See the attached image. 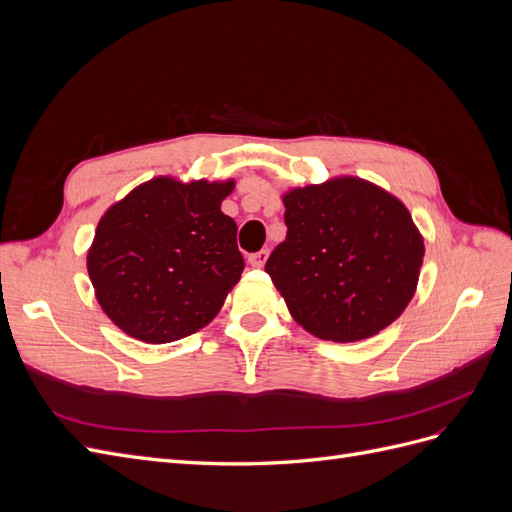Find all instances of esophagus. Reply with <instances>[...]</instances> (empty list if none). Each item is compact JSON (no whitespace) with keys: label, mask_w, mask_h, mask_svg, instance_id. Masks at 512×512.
Instances as JSON below:
<instances>
[{"label":"esophagus","mask_w":512,"mask_h":512,"mask_svg":"<svg viewBox=\"0 0 512 512\" xmlns=\"http://www.w3.org/2000/svg\"><path fill=\"white\" fill-rule=\"evenodd\" d=\"M267 258H269V250H260V252H256V254H252L250 258H247V262H250L254 269H260V267H265Z\"/></svg>","instance_id":"1"}]
</instances>
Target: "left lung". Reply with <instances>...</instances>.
Segmentation results:
<instances>
[{
  "instance_id": "1",
  "label": "left lung",
  "mask_w": 512,
  "mask_h": 512,
  "mask_svg": "<svg viewBox=\"0 0 512 512\" xmlns=\"http://www.w3.org/2000/svg\"><path fill=\"white\" fill-rule=\"evenodd\" d=\"M286 241L265 271L290 316L327 342H361L412 301L425 245L399 198L359 177L282 196Z\"/></svg>"
}]
</instances>
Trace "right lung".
I'll return each mask as SVG.
<instances>
[{
  "label": "right lung",
  "instance_id": "1",
  "mask_svg": "<svg viewBox=\"0 0 512 512\" xmlns=\"http://www.w3.org/2000/svg\"><path fill=\"white\" fill-rule=\"evenodd\" d=\"M235 181L156 177L102 215L87 273L104 314L145 344L188 337L218 316L243 273L237 224L222 213Z\"/></svg>",
  "mask_w": 512,
  "mask_h": 512
}]
</instances>
